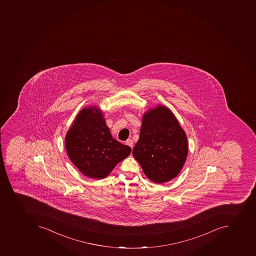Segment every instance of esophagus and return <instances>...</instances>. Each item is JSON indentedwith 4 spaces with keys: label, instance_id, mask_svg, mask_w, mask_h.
<instances>
[{
    "label": "esophagus",
    "instance_id": "esophagus-1",
    "mask_svg": "<svg viewBox=\"0 0 256 256\" xmlns=\"http://www.w3.org/2000/svg\"><path fill=\"white\" fill-rule=\"evenodd\" d=\"M126 143L127 146H129L130 147H131V149L133 148L134 142L133 140H132V139H128V140H127L126 141Z\"/></svg>",
    "mask_w": 256,
    "mask_h": 256
}]
</instances>
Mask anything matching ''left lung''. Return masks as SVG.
I'll use <instances>...</instances> for the list:
<instances>
[{"label": "left lung", "instance_id": "left-lung-1", "mask_svg": "<svg viewBox=\"0 0 256 256\" xmlns=\"http://www.w3.org/2000/svg\"><path fill=\"white\" fill-rule=\"evenodd\" d=\"M188 153V138L172 111L158 106L144 114L132 154L150 181L161 184L174 178Z\"/></svg>", "mask_w": 256, "mask_h": 256}]
</instances>
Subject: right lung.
I'll use <instances>...</instances> for the list:
<instances>
[{
  "label": "right lung",
  "mask_w": 256,
  "mask_h": 256,
  "mask_svg": "<svg viewBox=\"0 0 256 256\" xmlns=\"http://www.w3.org/2000/svg\"><path fill=\"white\" fill-rule=\"evenodd\" d=\"M68 157L84 176L102 180L129 156L131 148L115 140L97 106L84 107L66 136Z\"/></svg>",
  "instance_id": "add662e5"
}]
</instances>
